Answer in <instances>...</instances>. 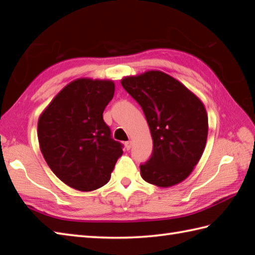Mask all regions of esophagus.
<instances>
[{
	"mask_svg": "<svg viewBox=\"0 0 255 255\" xmlns=\"http://www.w3.org/2000/svg\"><path fill=\"white\" fill-rule=\"evenodd\" d=\"M124 145H126L127 150H129V149H131V147H132V142H131V140H128V142L124 143Z\"/></svg>",
	"mask_w": 255,
	"mask_h": 255,
	"instance_id": "1",
	"label": "esophagus"
}]
</instances>
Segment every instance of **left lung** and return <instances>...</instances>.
Returning <instances> with one entry per match:
<instances>
[{"label": "left lung", "instance_id": "1", "mask_svg": "<svg viewBox=\"0 0 255 255\" xmlns=\"http://www.w3.org/2000/svg\"><path fill=\"white\" fill-rule=\"evenodd\" d=\"M142 107L152 137V152L140 175L160 188L188 178L204 151L208 118L205 107L183 84L160 71L121 81Z\"/></svg>", "mask_w": 255, "mask_h": 255}]
</instances>
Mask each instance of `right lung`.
<instances>
[{
	"mask_svg": "<svg viewBox=\"0 0 255 255\" xmlns=\"http://www.w3.org/2000/svg\"><path fill=\"white\" fill-rule=\"evenodd\" d=\"M112 81L78 78L61 90L38 121L40 149L51 170L71 188L89 192L108 183L123 145L111 136L104 110Z\"/></svg>",
	"mask_w": 255,
	"mask_h": 255,
	"instance_id": "obj_1",
	"label": "right lung"
}]
</instances>
